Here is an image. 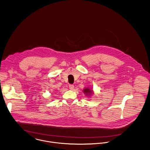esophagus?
Masks as SVG:
<instances>
[{
    "instance_id": "esophagus-1",
    "label": "esophagus",
    "mask_w": 150,
    "mask_h": 150,
    "mask_svg": "<svg viewBox=\"0 0 150 150\" xmlns=\"http://www.w3.org/2000/svg\"><path fill=\"white\" fill-rule=\"evenodd\" d=\"M69 89H70L71 90H74V86L73 85H69Z\"/></svg>"
}]
</instances>
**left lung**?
Instances as JSON below:
<instances>
[{
  "label": "left lung",
  "mask_w": 150,
  "mask_h": 150,
  "mask_svg": "<svg viewBox=\"0 0 150 150\" xmlns=\"http://www.w3.org/2000/svg\"><path fill=\"white\" fill-rule=\"evenodd\" d=\"M84 92H85V94H86L89 95V94H90L91 93L92 91H91V90H90L89 89L87 88V89H85L84 90Z\"/></svg>",
  "instance_id": "left-lung-1"
}]
</instances>
